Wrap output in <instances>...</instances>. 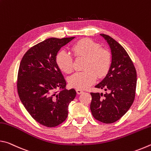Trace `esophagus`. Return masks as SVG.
<instances>
[{
  "instance_id": "obj_1",
  "label": "esophagus",
  "mask_w": 151,
  "mask_h": 151,
  "mask_svg": "<svg viewBox=\"0 0 151 151\" xmlns=\"http://www.w3.org/2000/svg\"><path fill=\"white\" fill-rule=\"evenodd\" d=\"M76 93H77L78 94H81L83 93V91L82 90H80V89H76Z\"/></svg>"
}]
</instances>
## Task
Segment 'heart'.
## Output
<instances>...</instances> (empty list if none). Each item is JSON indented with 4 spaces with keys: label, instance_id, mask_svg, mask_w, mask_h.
<instances>
[{
    "label": "heart",
    "instance_id": "heart-1",
    "mask_svg": "<svg viewBox=\"0 0 151 151\" xmlns=\"http://www.w3.org/2000/svg\"><path fill=\"white\" fill-rule=\"evenodd\" d=\"M76 58H86L84 72H78L71 75L68 82L71 87L86 89L96 81L98 77H104L111 68L112 57L109 51L101 48V45L89 39H83L72 47ZM56 63L59 69L65 73H70L74 68V60L71 55L61 50L56 56Z\"/></svg>",
    "mask_w": 151,
    "mask_h": 151
}]
</instances>
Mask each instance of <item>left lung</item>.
Here are the masks:
<instances>
[{
  "label": "left lung",
  "instance_id": "left-lung-1",
  "mask_svg": "<svg viewBox=\"0 0 151 151\" xmlns=\"http://www.w3.org/2000/svg\"><path fill=\"white\" fill-rule=\"evenodd\" d=\"M108 42L112 63L106 77L96 88L105 94L91 93V111L94 119L106 124L119 120L133 103L137 86V71L124 48L109 35L101 34Z\"/></svg>",
  "mask_w": 151,
  "mask_h": 151
}]
</instances>
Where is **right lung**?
<instances>
[{"label":"right lung","instance_id":"1","mask_svg":"<svg viewBox=\"0 0 151 151\" xmlns=\"http://www.w3.org/2000/svg\"><path fill=\"white\" fill-rule=\"evenodd\" d=\"M75 37L50 38L27 51L20 61L17 91L25 109L40 124L55 127L65 121L68 105L75 98L56 63L58 51Z\"/></svg>","mask_w":151,"mask_h":151}]
</instances>
